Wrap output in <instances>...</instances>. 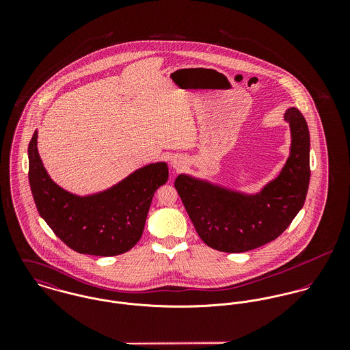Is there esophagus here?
Wrapping results in <instances>:
<instances>
[{"label":"esophagus","instance_id":"esophagus-1","mask_svg":"<svg viewBox=\"0 0 350 350\" xmlns=\"http://www.w3.org/2000/svg\"><path fill=\"white\" fill-rule=\"evenodd\" d=\"M172 165H174L176 170H179V168L183 165V161H182L180 159H174V160H172Z\"/></svg>","mask_w":350,"mask_h":350}]
</instances>
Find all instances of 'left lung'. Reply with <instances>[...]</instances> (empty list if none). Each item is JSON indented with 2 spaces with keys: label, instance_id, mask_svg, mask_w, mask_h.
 I'll return each instance as SVG.
<instances>
[{
  "label": "left lung",
  "instance_id": "1",
  "mask_svg": "<svg viewBox=\"0 0 350 350\" xmlns=\"http://www.w3.org/2000/svg\"><path fill=\"white\" fill-rule=\"evenodd\" d=\"M284 120L291 126V154L280 175L257 196H243L187 175L175 179L202 241L213 250L241 253L276 240L304 204L310 183V135L297 107Z\"/></svg>",
  "mask_w": 350,
  "mask_h": 350
}]
</instances>
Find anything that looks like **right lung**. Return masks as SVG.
I'll list each match as a JSON object with an SVG mask.
<instances>
[{"mask_svg": "<svg viewBox=\"0 0 350 350\" xmlns=\"http://www.w3.org/2000/svg\"><path fill=\"white\" fill-rule=\"evenodd\" d=\"M38 132L28 147L29 185L39 214L71 250L93 256H117L142 239L154 191L167 182L168 167H143L97 196L77 197L51 180L38 152Z\"/></svg>", "mask_w": 350, "mask_h": 350, "instance_id": "1", "label": "right lung"}]
</instances>
